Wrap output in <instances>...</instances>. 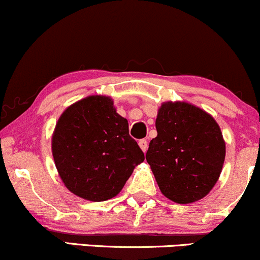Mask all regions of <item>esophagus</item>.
<instances>
[{
	"label": "esophagus",
	"mask_w": 260,
	"mask_h": 260,
	"mask_svg": "<svg viewBox=\"0 0 260 260\" xmlns=\"http://www.w3.org/2000/svg\"><path fill=\"white\" fill-rule=\"evenodd\" d=\"M138 144H139L140 149H142V150L144 151V153L148 150V142H147V140H145V139H140Z\"/></svg>",
	"instance_id": "esophagus-1"
}]
</instances>
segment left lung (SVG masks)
I'll list each match as a JSON object with an SVG mask.
<instances>
[{"instance_id":"1","label":"left lung","mask_w":260,"mask_h":260,"mask_svg":"<svg viewBox=\"0 0 260 260\" xmlns=\"http://www.w3.org/2000/svg\"><path fill=\"white\" fill-rule=\"evenodd\" d=\"M157 137L147 151L161 193L178 204L209 194L219 180L226 147L211 115L184 101H166L157 111Z\"/></svg>"}]
</instances>
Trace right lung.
<instances>
[{
  "label": "right lung",
  "mask_w": 260,
  "mask_h": 260,
  "mask_svg": "<svg viewBox=\"0 0 260 260\" xmlns=\"http://www.w3.org/2000/svg\"><path fill=\"white\" fill-rule=\"evenodd\" d=\"M51 148L67 189L91 202L117 196L144 161L128 121L105 95H90L68 106L56 123Z\"/></svg>",
  "instance_id": "right-lung-1"
}]
</instances>
